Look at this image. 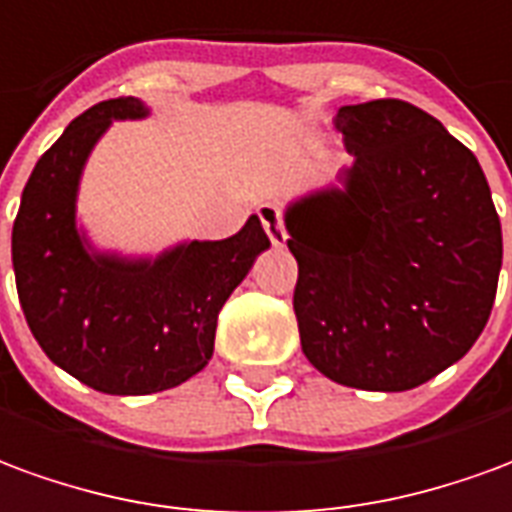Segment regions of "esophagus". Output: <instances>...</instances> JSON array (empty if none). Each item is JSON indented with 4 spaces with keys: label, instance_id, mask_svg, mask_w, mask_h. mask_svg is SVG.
Segmentation results:
<instances>
[{
    "label": "esophagus",
    "instance_id": "34e87169",
    "mask_svg": "<svg viewBox=\"0 0 512 512\" xmlns=\"http://www.w3.org/2000/svg\"><path fill=\"white\" fill-rule=\"evenodd\" d=\"M256 215L262 220L264 231H267V237L273 245H284L286 242V228H284V215H281V206L273 204V201H264L256 209Z\"/></svg>",
    "mask_w": 512,
    "mask_h": 512
}]
</instances>
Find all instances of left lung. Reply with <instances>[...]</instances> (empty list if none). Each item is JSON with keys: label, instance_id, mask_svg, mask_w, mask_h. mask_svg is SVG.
I'll list each match as a JSON object with an SVG mask.
<instances>
[{"label": "left lung", "instance_id": "obj_1", "mask_svg": "<svg viewBox=\"0 0 512 512\" xmlns=\"http://www.w3.org/2000/svg\"><path fill=\"white\" fill-rule=\"evenodd\" d=\"M342 187L286 206L295 317L314 369L408 391L469 353L494 308L502 226L480 162L419 107L347 104Z\"/></svg>", "mask_w": 512, "mask_h": 512}]
</instances>
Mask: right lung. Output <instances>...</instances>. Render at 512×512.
<instances>
[{"label":"right lung","mask_w":512,"mask_h":512,"mask_svg":"<svg viewBox=\"0 0 512 512\" xmlns=\"http://www.w3.org/2000/svg\"><path fill=\"white\" fill-rule=\"evenodd\" d=\"M140 99H110L68 123L32 170L13 223V270L43 353L104 394H154L198 375L215 350L217 314L262 250L259 217L234 237L181 242L159 256L101 253L76 226L90 151L112 121L146 118Z\"/></svg>","instance_id":"right-lung-1"}]
</instances>
